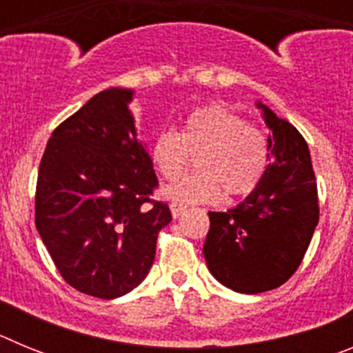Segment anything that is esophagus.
<instances>
[{
	"label": "esophagus",
	"instance_id": "esophagus-1",
	"mask_svg": "<svg viewBox=\"0 0 353 353\" xmlns=\"http://www.w3.org/2000/svg\"><path fill=\"white\" fill-rule=\"evenodd\" d=\"M170 208H171V215H173L174 219H179L180 215L185 212V207H183V205H179V203H171Z\"/></svg>",
	"mask_w": 353,
	"mask_h": 353
}]
</instances>
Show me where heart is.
<instances>
[{
	"instance_id": "obj_1",
	"label": "heart",
	"mask_w": 353,
	"mask_h": 353,
	"mask_svg": "<svg viewBox=\"0 0 353 353\" xmlns=\"http://www.w3.org/2000/svg\"><path fill=\"white\" fill-rule=\"evenodd\" d=\"M194 155L196 171L162 189L176 203H214L256 189L267 168V143L261 132L224 105L194 109L180 132L164 129L152 141L150 157L161 176L182 174Z\"/></svg>"
}]
</instances>
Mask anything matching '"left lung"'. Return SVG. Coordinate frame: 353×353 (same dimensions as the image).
<instances>
[{
    "label": "left lung",
    "instance_id": "left-lung-1",
    "mask_svg": "<svg viewBox=\"0 0 353 353\" xmlns=\"http://www.w3.org/2000/svg\"><path fill=\"white\" fill-rule=\"evenodd\" d=\"M270 136L256 189L228 212H208L203 256L212 276L239 293L281 286L299 269L318 224V192L307 143L290 121L256 101Z\"/></svg>",
    "mask_w": 353,
    "mask_h": 353
}]
</instances>
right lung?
Wrapping results in <instances>:
<instances>
[{
  "mask_svg": "<svg viewBox=\"0 0 353 353\" xmlns=\"http://www.w3.org/2000/svg\"><path fill=\"white\" fill-rule=\"evenodd\" d=\"M134 90L108 88L58 125L49 139L35 196V224L56 269L77 292L118 299L155 260L171 221L154 201V162L138 139Z\"/></svg>",
  "mask_w": 353,
  "mask_h": 353,
  "instance_id": "right-lung-1",
  "label": "right lung"
}]
</instances>
